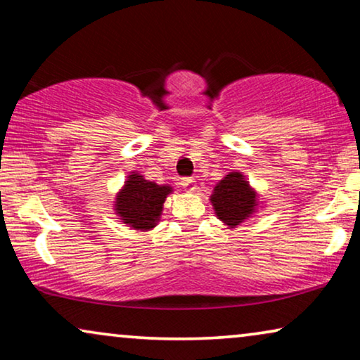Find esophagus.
I'll list each match as a JSON object with an SVG mask.
<instances>
[{"label":"esophagus","instance_id":"34e87169","mask_svg":"<svg viewBox=\"0 0 360 360\" xmlns=\"http://www.w3.org/2000/svg\"><path fill=\"white\" fill-rule=\"evenodd\" d=\"M180 186L186 191H195L196 190V184L195 179H181L180 180Z\"/></svg>","mask_w":360,"mask_h":360}]
</instances>
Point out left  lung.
<instances>
[{"mask_svg":"<svg viewBox=\"0 0 360 360\" xmlns=\"http://www.w3.org/2000/svg\"><path fill=\"white\" fill-rule=\"evenodd\" d=\"M211 205L219 221L229 229L238 228L245 219L257 213L259 193L245 179L243 172H229L223 180L214 185L210 196Z\"/></svg>","mask_w":360,"mask_h":360,"instance_id":"1","label":"left lung"}]
</instances>
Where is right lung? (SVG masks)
I'll return each instance as SVG.
<instances>
[{
  "instance_id": "obj_1",
  "label": "right lung",
  "mask_w": 360,
  "mask_h": 360,
  "mask_svg": "<svg viewBox=\"0 0 360 360\" xmlns=\"http://www.w3.org/2000/svg\"><path fill=\"white\" fill-rule=\"evenodd\" d=\"M172 191L170 185H157L155 181L146 180L139 172H131L116 193L115 213L117 219L136 231L146 233L154 229Z\"/></svg>"
}]
</instances>
